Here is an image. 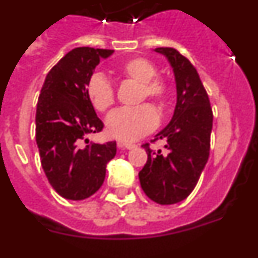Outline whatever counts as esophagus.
<instances>
[{
  "instance_id": "obj_1",
  "label": "esophagus",
  "mask_w": 258,
  "mask_h": 258,
  "mask_svg": "<svg viewBox=\"0 0 258 258\" xmlns=\"http://www.w3.org/2000/svg\"><path fill=\"white\" fill-rule=\"evenodd\" d=\"M117 146L120 149H127V150H132L134 147H137L136 143H129V142H118Z\"/></svg>"
}]
</instances>
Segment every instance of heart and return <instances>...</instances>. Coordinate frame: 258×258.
<instances>
[{
    "mask_svg": "<svg viewBox=\"0 0 258 258\" xmlns=\"http://www.w3.org/2000/svg\"><path fill=\"white\" fill-rule=\"evenodd\" d=\"M120 76L140 84L138 102L147 98L164 109L169 102L170 86L165 80L156 76L157 67L150 59L134 56L122 61L117 68ZM85 92L92 106L99 112H104L115 102V90L112 84L102 74H93L86 81ZM159 122V116L151 104H140L136 107H124L115 109L106 120L107 133L112 138L133 142L146 134L151 133Z\"/></svg>",
    "mask_w": 258,
    "mask_h": 258,
    "instance_id": "1",
    "label": "heart"
}]
</instances>
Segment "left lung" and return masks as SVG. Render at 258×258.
<instances>
[{
    "instance_id": "left-lung-1",
    "label": "left lung",
    "mask_w": 258,
    "mask_h": 258,
    "mask_svg": "<svg viewBox=\"0 0 258 258\" xmlns=\"http://www.w3.org/2000/svg\"><path fill=\"white\" fill-rule=\"evenodd\" d=\"M173 68L177 85V104L172 120L156 134L165 140L168 154L142 145L147 163L140 172L141 187L152 202L169 206L192 192L209 157L213 112L207 90L197 68L173 47H156Z\"/></svg>"
}]
</instances>
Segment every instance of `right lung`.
<instances>
[{"mask_svg":"<svg viewBox=\"0 0 258 258\" xmlns=\"http://www.w3.org/2000/svg\"><path fill=\"white\" fill-rule=\"evenodd\" d=\"M113 50L76 47L50 70L36 111V142L41 165L61 198L83 200L103 184L116 142L89 143L85 137L103 129L85 92L86 81L102 58Z\"/></svg>","mask_w":258,"mask_h":258,"instance_id":"right-lung-1","label":"right lung"}]
</instances>
